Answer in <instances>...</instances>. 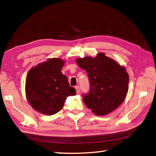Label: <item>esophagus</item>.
<instances>
[{"label":"esophagus","mask_w":156,"mask_h":156,"mask_svg":"<svg viewBox=\"0 0 156 156\" xmlns=\"http://www.w3.org/2000/svg\"><path fill=\"white\" fill-rule=\"evenodd\" d=\"M75 89H76V93H77L78 94L80 93V88H79L78 86H76L75 87Z\"/></svg>","instance_id":"34e87169"}]
</instances>
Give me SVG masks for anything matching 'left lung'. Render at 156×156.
Instances as JSON below:
<instances>
[{"instance_id": "1", "label": "left lung", "mask_w": 156, "mask_h": 156, "mask_svg": "<svg viewBox=\"0 0 156 156\" xmlns=\"http://www.w3.org/2000/svg\"><path fill=\"white\" fill-rule=\"evenodd\" d=\"M76 61L87 73L91 88L83 100L94 114H109L122 103L127 95L129 81L124 66L102 52L94 58H78Z\"/></svg>"}]
</instances>
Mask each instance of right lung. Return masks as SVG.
I'll return each instance as SVG.
<instances>
[{"mask_svg":"<svg viewBox=\"0 0 156 156\" xmlns=\"http://www.w3.org/2000/svg\"><path fill=\"white\" fill-rule=\"evenodd\" d=\"M65 61L58 58L32 67L26 77L25 94L28 103L43 115L56 114L62 109L66 98L75 96L67 76L61 72Z\"/></svg>","mask_w":156,"mask_h":156,"instance_id":"right-lung-1","label":"right lung"}]
</instances>
